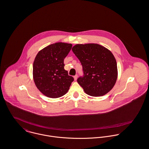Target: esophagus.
<instances>
[{
    "label": "esophagus",
    "instance_id": "1",
    "mask_svg": "<svg viewBox=\"0 0 149 149\" xmlns=\"http://www.w3.org/2000/svg\"><path fill=\"white\" fill-rule=\"evenodd\" d=\"M78 75L77 74V75H75L74 77V80H77V78H78Z\"/></svg>",
    "mask_w": 149,
    "mask_h": 149
}]
</instances>
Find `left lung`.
Here are the masks:
<instances>
[{
	"instance_id": "left-lung-1",
	"label": "left lung",
	"mask_w": 149,
	"mask_h": 149,
	"mask_svg": "<svg viewBox=\"0 0 149 149\" xmlns=\"http://www.w3.org/2000/svg\"><path fill=\"white\" fill-rule=\"evenodd\" d=\"M72 50L82 65L83 75L77 81L84 92L100 96L110 91L117 78V62L111 52L96 44H77Z\"/></svg>"
}]
</instances>
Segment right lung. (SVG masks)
I'll return each instance as SVG.
<instances>
[{
  "instance_id": "1",
  "label": "right lung",
  "mask_w": 149,
  "mask_h": 149,
  "mask_svg": "<svg viewBox=\"0 0 149 149\" xmlns=\"http://www.w3.org/2000/svg\"><path fill=\"white\" fill-rule=\"evenodd\" d=\"M72 44L57 42L40 50L34 59L33 75L37 88L44 95L57 98L69 91L74 78L64 69V59Z\"/></svg>"
}]
</instances>
